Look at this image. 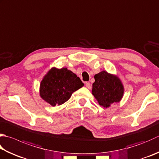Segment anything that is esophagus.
<instances>
[{
  "label": "esophagus",
  "instance_id": "obj_1",
  "mask_svg": "<svg viewBox=\"0 0 159 159\" xmlns=\"http://www.w3.org/2000/svg\"><path fill=\"white\" fill-rule=\"evenodd\" d=\"M86 87L89 89H91V84H90L89 82H86Z\"/></svg>",
  "mask_w": 159,
  "mask_h": 159
}]
</instances>
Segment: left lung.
Wrapping results in <instances>:
<instances>
[{"label":"left lung","mask_w":159,"mask_h":159,"mask_svg":"<svg viewBox=\"0 0 159 159\" xmlns=\"http://www.w3.org/2000/svg\"><path fill=\"white\" fill-rule=\"evenodd\" d=\"M92 94L100 106L109 108L113 103L119 102L124 95V86L115 75L103 70L95 75Z\"/></svg>","instance_id":"8db88e82"}]
</instances>
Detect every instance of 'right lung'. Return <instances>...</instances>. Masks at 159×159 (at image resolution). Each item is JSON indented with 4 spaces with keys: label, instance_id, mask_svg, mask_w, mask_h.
Here are the masks:
<instances>
[{
    "label": "right lung",
    "instance_id": "right-lung-1",
    "mask_svg": "<svg viewBox=\"0 0 159 159\" xmlns=\"http://www.w3.org/2000/svg\"><path fill=\"white\" fill-rule=\"evenodd\" d=\"M83 86L80 77L67 68L52 67L40 83V97L52 107L61 105Z\"/></svg>",
    "mask_w": 159,
    "mask_h": 159
}]
</instances>
